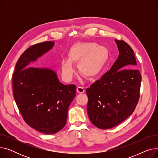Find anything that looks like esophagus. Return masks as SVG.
Wrapping results in <instances>:
<instances>
[{"label":"esophagus","mask_w":158,"mask_h":158,"mask_svg":"<svg viewBox=\"0 0 158 158\" xmlns=\"http://www.w3.org/2000/svg\"><path fill=\"white\" fill-rule=\"evenodd\" d=\"M77 92L79 94H82L85 92V88L82 86H77Z\"/></svg>","instance_id":"esophagus-1"}]
</instances>
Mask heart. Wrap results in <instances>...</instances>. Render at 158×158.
Instances as JSON below:
<instances>
[{
	"label": "heart",
	"mask_w": 158,
	"mask_h": 158,
	"mask_svg": "<svg viewBox=\"0 0 158 158\" xmlns=\"http://www.w3.org/2000/svg\"><path fill=\"white\" fill-rule=\"evenodd\" d=\"M69 60H63L61 66L63 77L69 80L74 72L72 63H78L79 72L87 78L97 77L108 57L107 50L94 42H77L68 52Z\"/></svg>",
	"instance_id": "obj_1"
}]
</instances>
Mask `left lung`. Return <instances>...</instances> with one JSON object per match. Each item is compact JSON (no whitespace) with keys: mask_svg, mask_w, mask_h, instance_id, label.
I'll list each match as a JSON object with an SVG mask.
<instances>
[{"mask_svg":"<svg viewBox=\"0 0 158 158\" xmlns=\"http://www.w3.org/2000/svg\"><path fill=\"white\" fill-rule=\"evenodd\" d=\"M119 56L111 69L86 90L89 118L99 129L112 128L134 112L139 98L142 75L133 50L114 39Z\"/></svg>","mask_w":158,"mask_h":158,"instance_id":"1","label":"left lung"}]
</instances>
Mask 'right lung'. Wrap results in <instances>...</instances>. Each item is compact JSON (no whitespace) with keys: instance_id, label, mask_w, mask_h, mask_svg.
I'll return each mask as SVG.
<instances>
[{"instance_id":"add662e5","label":"right lung","mask_w":158,"mask_h":158,"mask_svg":"<svg viewBox=\"0 0 158 158\" xmlns=\"http://www.w3.org/2000/svg\"><path fill=\"white\" fill-rule=\"evenodd\" d=\"M54 45L53 41H45L26 49L16 62L12 77L14 98L23 120L47 135L64 127L69 107L76 95V86L63 85L54 71L27 67Z\"/></svg>"}]
</instances>
